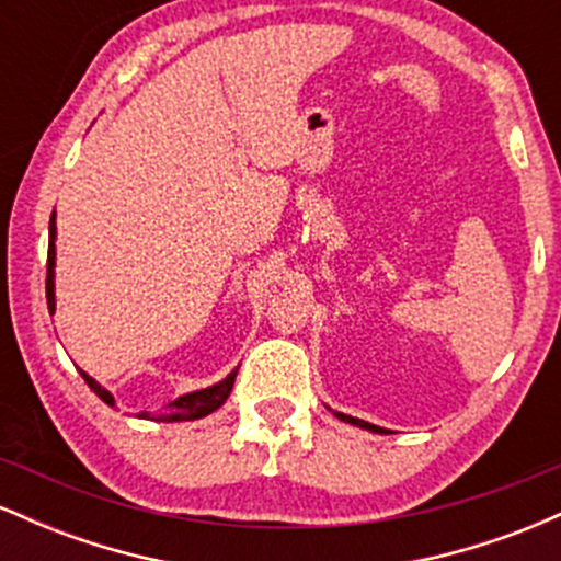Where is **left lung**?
Wrapping results in <instances>:
<instances>
[{
    "label": "left lung",
    "mask_w": 561,
    "mask_h": 561,
    "mask_svg": "<svg viewBox=\"0 0 561 561\" xmlns=\"http://www.w3.org/2000/svg\"><path fill=\"white\" fill-rule=\"evenodd\" d=\"M332 414L337 416L340 422H347V424H353V427L369 430V433H379V435H385V433H388V430H385V427H377V424H371V422H364V420H358V416H347V414H343V411H332Z\"/></svg>",
    "instance_id": "left-lung-1"
}]
</instances>
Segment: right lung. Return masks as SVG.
Here are the masks:
<instances>
[{
	"label": "right lung",
	"mask_w": 561,
	"mask_h": 561,
	"mask_svg": "<svg viewBox=\"0 0 561 561\" xmlns=\"http://www.w3.org/2000/svg\"><path fill=\"white\" fill-rule=\"evenodd\" d=\"M55 240H57V224H55V214L49 218V253H47V306H49V313H55L57 308V298H55V263H57V248H55ZM83 382L92 388L96 396L102 398L107 405H113L115 409V398L111 390L102 388L100 382H96L94 377H89L87 371L79 369ZM234 377H237V369H231L227 377L221 379V382L216 385H208V388H199V390H192V392H184V396L173 398V401L165 405L163 411H158V414H150V411H145V414H139V420H156V422H190V420H203V416L214 414L216 409H221L224 403H227L231 388H234Z\"/></svg>",
	"instance_id": "obj_1"
}]
</instances>
